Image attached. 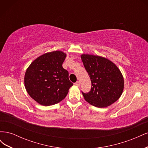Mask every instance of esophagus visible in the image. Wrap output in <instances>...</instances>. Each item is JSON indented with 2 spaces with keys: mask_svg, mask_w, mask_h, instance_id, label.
Returning <instances> with one entry per match:
<instances>
[{
  "mask_svg": "<svg viewBox=\"0 0 148 148\" xmlns=\"http://www.w3.org/2000/svg\"><path fill=\"white\" fill-rule=\"evenodd\" d=\"M75 84L77 86H79L80 83H79V82H76V83H75Z\"/></svg>",
  "mask_w": 148,
  "mask_h": 148,
  "instance_id": "1",
  "label": "esophagus"
}]
</instances>
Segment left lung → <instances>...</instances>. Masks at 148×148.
<instances>
[{
  "mask_svg": "<svg viewBox=\"0 0 148 148\" xmlns=\"http://www.w3.org/2000/svg\"><path fill=\"white\" fill-rule=\"evenodd\" d=\"M81 59L91 81V91L83 93L91 105L104 108L120 97L124 89V79L120 69L112 62L99 56L83 53Z\"/></svg>",
  "mask_w": 148,
  "mask_h": 148,
  "instance_id": "8db88e82",
  "label": "left lung"
}]
</instances>
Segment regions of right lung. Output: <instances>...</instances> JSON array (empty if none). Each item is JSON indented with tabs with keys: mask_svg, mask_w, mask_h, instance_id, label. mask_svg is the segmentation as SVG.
I'll use <instances>...</instances> for the list:
<instances>
[{
	"mask_svg": "<svg viewBox=\"0 0 148 148\" xmlns=\"http://www.w3.org/2000/svg\"><path fill=\"white\" fill-rule=\"evenodd\" d=\"M66 54L61 51L47 52L36 58L26 69L25 87L30 97L44 106L57 104L73 86L62 64Z\"/></svg>",
	"mask_w": 148,
	"mask_h": 148,
	"instance_id": "obj_1",
	"label": "right lung"
}]
</instances>
